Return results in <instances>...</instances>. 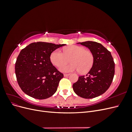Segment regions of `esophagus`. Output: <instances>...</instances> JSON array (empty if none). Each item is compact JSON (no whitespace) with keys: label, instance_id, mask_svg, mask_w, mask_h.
<instances>
[{"label":"esophagus","instance_id":"1","mask_svg":"<svg viewBox=\"0 0 132 132\" xmlns=\"http://www.w3.org/2000/svg\"><path fill=\"white\" fill-rule=\"evenodd\" d=\"M69 74H64V77H68V76H69Z\"/></svg>","mask_w":132,"mask_h":132}]
</instances>
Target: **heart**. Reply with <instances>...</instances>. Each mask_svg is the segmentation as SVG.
<instances>
[{
  "mask_svg": "<svg viewBox=\"0 0 132 132\" xmlns=\"http://www.w3.org/2000/svg\"><path fill=\"white\" fill-rule=\"evenodd\" d=\"M70 59V65L63 66ZM50 59L55 66L61 67L59 70L63 72H71L78 71L81 74L88 72L93 67L94 57L91 51L86 50L85 47L78 46H71L65 48L63 53L59 50H54L51 53Z\"/></svg>",
  "mask_w": 132,
  "mask_h": 132,
  "instance_id": "heart-1",
  "label": "heart"
}]
</instances>
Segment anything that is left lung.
Listing matches in <instances>:
<instances>
[{
    "instance_id": "left-lung-1",
    "label": "left lung",
    "mask_w": 132,
    "mask_h": 132,
    "mask_svg": "<svg viewBox=\"0 0 132 132\" xmlns=\"http://www.w3.org/2000/svg\"><path fill=\"white\" fill-rule=\"evenodd\" d=\"M80 43L94 54L93 67L86 75L80 76L73 84L75 93L84 98H92L105 93L109 88L114 75V62L111 53L101 44L93 41Z\"/></svg>"
}]
</instances>
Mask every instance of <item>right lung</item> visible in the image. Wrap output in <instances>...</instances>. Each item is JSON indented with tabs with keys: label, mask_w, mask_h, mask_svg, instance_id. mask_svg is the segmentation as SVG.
Here are the masks:
<instances>
[{
	"label": "right lung",
	"mask_w": 132,
	"mask_h": 132,
	"mask_svg": "<svg viewBox=\"0 0 132 132\" xmlns=\"http://www.w3.org/2000/svg\"><path fill=\"white\" fill-rule=\"evenodd\" d=\"M62 45L37 42L22 49L15 63V74L23 93L39 100L52 96L57 90L63 74L51 62V53Z\"/></svg>",
	"instance_id": "1"
}]
</instances>
